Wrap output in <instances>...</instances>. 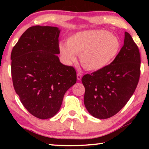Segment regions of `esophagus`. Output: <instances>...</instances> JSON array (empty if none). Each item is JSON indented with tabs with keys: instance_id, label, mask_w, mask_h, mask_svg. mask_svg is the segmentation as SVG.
<instances>
[{
	"instance_id": "34e87169",
	"label": "esophagus",
	"mask_w": 149,
	"mask_h": 149,
	"mask_svg": "<svg viewBox=\"0 0 149 149\" xmlns=\"http://www.w3.org/2000/svg\"><path fill=\"white\" fill-rule=\"evenodd\" d=\"M77 79H78V80H79V81H80L81 78H82V74H81V73L80 72H79L78 73H77Z\"/></svg>"
}]
</instances>
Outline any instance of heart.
I'll return each instance as SVG.
<instances>
[{"instance_id":"heart-1","label":"heart","mask_w":149,"mask_h":149,"mask_svg":"<svg viewBox=\"0 0 149 149\" xmlns=\"http://www.w3.org/2000/svg\"><path fill=\"white\" fill-rule=\"evenodd\" d=\"M120 49L117 36L104 30H91L73 34L68 38L67 45L60 44L61 54L69 62L80 56L83 68L96 71L104 68L113 61Z\"/></svg>"}]
</instances>
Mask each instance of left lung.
Segmentation results:
<instances>
[{"mask_svg": "<svg viewBox=\"0 0 149 149\" xmlns=\"http://www.w3.org/2000/svg\"><path fill=\"white\" fill-rule=\"evenodd\" d=\"M140 56L137 45L125 32L123 46L111 64L91 74H85L84 104L97 119L116 115L129 101L139 81Z\"/></svg>", "mask_w": 149, "mask_h": 149, "instance_id": "obj_1", "label": "left lung"}]
</instances>
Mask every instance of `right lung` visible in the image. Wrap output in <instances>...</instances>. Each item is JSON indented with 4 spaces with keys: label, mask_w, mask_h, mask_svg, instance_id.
Instances as JSON below:
<instances>
[{
    "label": "right lung",
    "mask_w": 149,
    "mask_h": 149,
    "mask_svg": "<svg viewBox=\"0 0 149 149\" xmlns=\"http://www.w3.org/2000/svg\"><path fill=\"white\" fill-rule=\"evenodd\" d=\"M60 32L53 26L30 27L11 54L15 92L26 110L40 119L56 115L65 93L77 82L75 69L62 64L57 56Z\"/></svg>",
    "instance_id": "right-lung-1"
}]
</instances>
